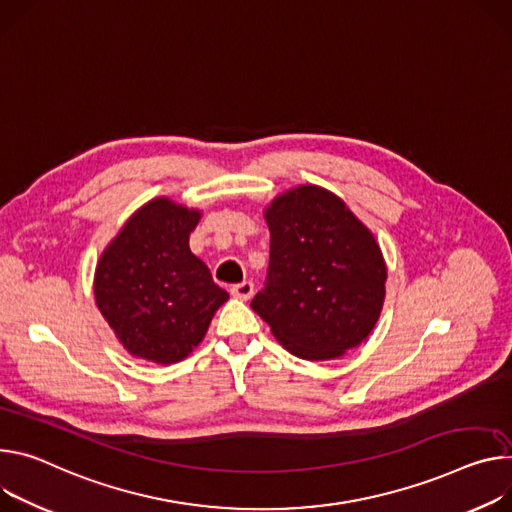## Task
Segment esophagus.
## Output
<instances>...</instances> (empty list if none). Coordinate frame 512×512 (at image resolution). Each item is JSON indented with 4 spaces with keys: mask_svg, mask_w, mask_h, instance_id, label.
<instances>
[{
    "mask_svg": "<svg viewBox=\"0 0 512 512\" xmlns=\"http://www.w3.org/2000/svg\"><path fill=\"white\" fill-rule=\"evenodd\" d=\"M230 296L237 298V300H249L253 296V284L251 282H241L237 286H232Z\"/></svg>",
    "mask_w": 512,
    "mask_h": 512,
    "instance_id": "1",
    "label": "esophagus"
}]
</instances>
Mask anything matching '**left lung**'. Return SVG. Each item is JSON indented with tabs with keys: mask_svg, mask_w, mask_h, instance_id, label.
<instances>
[{
	"mask_svg": "<svg viewBox=\"0 0 512 512\" xmlns=\"http://www.w3.org/2000/svg\"><path fill=\"white\" fill-rule=\"evenodd\" d=\"M271 245L251 308L292 355L327 361L361 345L386 298V261L349 206L320 185H296L263 210Z\"/></svg>",
	"mask_w": 512,
	"mask_h": 512,
	"instance_id": "1",
	"label": "left lung"
}]
</instances>
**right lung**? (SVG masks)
<instances>
[{
    "mask_svg": "<svg viewBox=\"0 0 512 512\" xmlns=\"http://www.w3.org/2000/svg\"><path fill=\"white\" fill-rule=\"evenodd\" d=\"M202 210L167 196L138 208L104 249L94 296L124 351L159 365L188 357L228 294L190 251Z\"/></svg>",
    "mask_w": 512,
    "mask_h": 512,
    "instance_id": "add662e5",
    "label": "right lung"
}]
</instances>
